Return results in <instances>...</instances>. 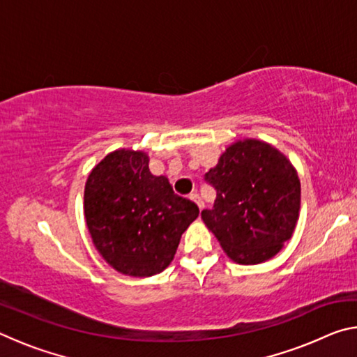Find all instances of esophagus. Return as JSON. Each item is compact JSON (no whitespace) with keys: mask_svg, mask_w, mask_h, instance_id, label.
<instances>
[{"mask_svg":"<svg viewBox=\"0 0 357 357\" xmlns=\"http://www.w3.org/2000/svg\"><path fill=\"white\" fill-rule=\"evenodd\" d=\"M190 200L192 202H195L197 203V206L200 208V211L204 208V203H203V200H202V197L198 195V193H190Z\"/></svg>","mask_w":357,"mask_h":357,"instance_id":"esophagus-1","label":"esophagus"}]
</instances>
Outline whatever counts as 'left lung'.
<instances>
[{
	"label": "left lung",
	"mask_w": 357,
	"mask_h": 357,
	"mask_svg": "<svg viewBox=\"0 0 357 357\" xmlns=\"http://www.w3.org/2000/svg\"><path fill=\"white\" fill-rule=\"evenodd\" d=\"M204 181L217 197L202 219L234 263L268 261L293 236L301 183L291 162L273 144L257 138L234 142Z\"/></svg>",
	"instance_id": "left-lung-1"
}]
</instances>
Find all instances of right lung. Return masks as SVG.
<instances>
[{"label": "right lung", "mask_w": 357, "mask_h": 357, "mask_svg": "<svg viewBox=\"0 0 357 357\" xmlns=\"http://www.w3.org/2000/svg\"><path fill=\"white\" fill-rule=\"evenodd\" d=\"M143 151L116 149L96 165L84 185V219L96 249L118 273L151 277L168 268L181 234L198 217L165 176L149 172Z\"/></svg>", "instance_id": "1"}]
</instances>
